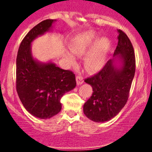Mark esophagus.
<instances>
[{"label": "esophagus", "instance_id": "esophagus-1", "mask_svg": "<svg viewBox=\"0 0 152 152\" xmlns=\"http://www.w3.org/2000/svg\"><path fill=\"white\" fill-rule=\"evenodd\" d=\"M76 81H77V84H81L83 82H84V79H83L82 76L80 75H77L76 77Z\"/></svg>", "mask_w": 152, "mask_h": 152}]
</instances>
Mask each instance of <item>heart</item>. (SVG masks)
Listing matches in <instances>:
<instances>
[{
	"mask_svg": "<svg viewBox=\"0 0 152 152\" xmlns=\"http://www.w3.org/2000/svg\"><path fill=\"white\" fill-rule=\"evenodd\" d=\"M96 39V35L94 31H89L79 35L72 40L70 45V50L75 56H83L91 48ZM109 45V40L106 38H102L96 42L86 59V64L90 70L96 71L102 68L104 64ZM66 58L70 64H72L75 62V58L72 55L67 54Z\"/></svg>",
	"mask_w": 152,
	"mask_h": 152,
	"instance_id": "obj_1",
	"label": "heart"
}]
</instances>
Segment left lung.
Instances as JSON below:
<instances>
[{"label": "left lung", "mask_w": 152, "mask_h": 152, "mask_svg": "<svg viewBox=\"0 0 152 152\" xmlns=\"http://www.w3.org/2000/svg\"><path fill=\"white\" fill-rule=\"evenodd\" d=\"M118 45L114 56H119L123 66L116 68L109 60L98 73L84 80L92 86L93 94L84 105L85 116L93 121H108L126 105L135 72L133 46L127 35L118 29Z\"/></svg>", "instance_id": "8db88e82"}]
</instances>
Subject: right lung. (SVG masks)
Returning <instances> with one entry per match:
<instances>
[{
    "mask_svg": "<svg viewBox=\"0 0 152 152\" xmlns=\"http://www.w3.org/2000/svg\"><path fill=\"white\" fill-rule=\"evenodd\" d=\"M53 20H45L35 26L21 42L17 56L16 88L26 110L36 117L49 119L61 111V98L76 86L75 75L54 63L41 64L31 55V42L39 35L49 31Z\"/></svg>",
    "mask_w": 152,
    "mask_h": 152,
    "instance_id": "1",
    "label": "right lung"
}]
</instances>
